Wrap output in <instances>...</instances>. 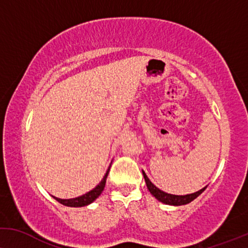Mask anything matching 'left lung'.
<instances>
[{
  "label": "left lung",
  "instance_id": "8db88e82",
  "mask_svg": "<svg viewBox=\"0 0 248 248\" xmlns=\"http://www.w3.org/2000/svg\"><path fill=\"white\" fill-rule=\"evenodd\" d=\"M142 175H144V177H145L146 186H147V189L149 190V192L154 195V197L157 199L158 201L163 202V203H166V204H170V205H183V204L190 203L191 201H193L195 198H198L199 195H200L205 189H207V186H205V187H203V189H201L200 191H198V192L192 193V194L174 195V194L164 192V191L159 190L158 187H156L154 184L151 182V180L148 179L144 170H142Z\"/></svg>",
  "mask_w": 248,
  "mask_h": 248
}]
</instances>
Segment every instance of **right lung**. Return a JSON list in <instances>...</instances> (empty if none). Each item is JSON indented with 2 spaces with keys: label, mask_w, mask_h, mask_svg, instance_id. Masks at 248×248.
Segmentation results:
<instances>
[{
  "label": "right lung",
  "mask_w": 248,
  "mask_h": 248,
  "mask_svg": "<svg viewBox=\"0 0 248 248\" xmlns=\"http://www.w3.org/2000/svg\"><path fill=\"white\" fill-rule=\"evenodd\" d=\"M109 170L110 169L107 170L106 175H104L103 180L101 181L99 186H95L92 191H90V192H88L84 195H81V197L75 198V199H67V200H65V199H58L55 197L54 198L59 202V203L67 205V207H84V205L92 203V202L95 200V199L99 197V195L102 193V191L104 190V186H106V182H107V176L108 174H109Z\"/></svg>",
  "instance_id": "obj_1"
}]
</instances>
